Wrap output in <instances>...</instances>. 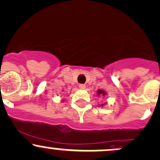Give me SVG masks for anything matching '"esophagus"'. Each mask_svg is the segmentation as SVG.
<instances>
[{
  "mask_svg": "<svg viewBox=\"0 0 160 160\" xmlns=\"http://www.w3.org/2000/svg\"><path fill=\"white\" fill-rule=\"evenodd\" d=\"M79 88H80V89H85L86 86L84 85V84H80V85H79Z\"/></svg>",
  "mask_w": 160,
  "mask_h": 160,
  "instance_id": "esophagus-1",
  "label": "esophagus"
}]
</instances>
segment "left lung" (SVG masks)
<instances>
[{
    "instance_id": "1",
    "label": "left lung",
    "mask_w": 160,
    "mask_h": 160,
    "mask_svg": "<svg viewBox=\"0 0 160 160\" xmlns=\"http://www.w3.org/2000/svg\"><path fill=\"white\" fill-rule=\"evenodd\" d=\"M97 95H98V97H99V96H101V97H102V96H103V97H104L105 95H107V92H106L104 90L98 89L97 91ZM101 106L102 107H103V106H104V104H103V103H102V104L100 105V107H101Z\"/></svg>"
}]
</instances>
